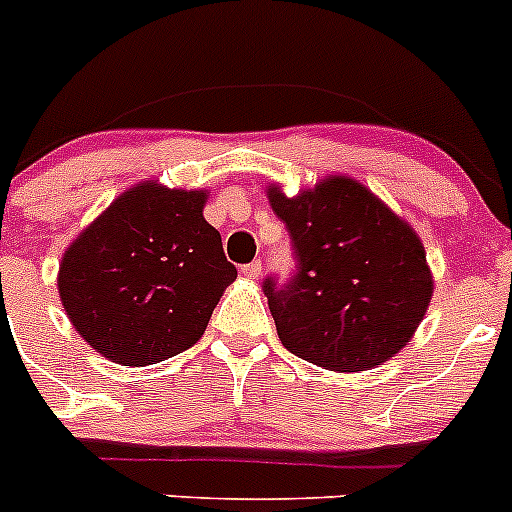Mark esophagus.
I'll use <instances>...</instances> for the list:
<instances>
[{
	"instance_id": "1",
	"label": "esophagus",
	"mask_w": 512,
	"mask_h": 512,
	"mask_svg": "<svg viewBox=\"0 0 512 512\" xmlns=\"http://www.w3.org/2000/svg\"><path fill=\"white\" fill-rule=\"evenodd\" d=\"M240 272L247 277V280H257V277L262 275V262L255 260V262H250V265H242Z\"/></svg>"
}]
</instances>
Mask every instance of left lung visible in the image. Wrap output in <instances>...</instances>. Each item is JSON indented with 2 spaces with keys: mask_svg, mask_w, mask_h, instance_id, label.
Instances as JSON below:
<instances>
[{
  "mask_svg": "<svg viewBox=\"0 0 512 512\" xmlns=\"http://www.w3.org/2000/svg\"><path fill=\"white\" fill-rule=\"evenodd\" d=\"M267 198L297 257L287 285L265 280L285 349L332 371L374 369L399 354L433 294L414 227L347 175L294 198L270 185Z\"/></svg>",
  "mask_w": 512,
  "mask_h": 512,
  "instance_id": "obj_1",
  "label": "left lung"
}]
</instances>
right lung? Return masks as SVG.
Returning a JSON list of instances; mask_svg holds the SVG:
<instances>
[{
	"label": "right lung",
	"mask_w": 512,
	"mask_h": 512,
	"mask_svg": "<svg viewBox=\"0 0 512 512\" xmlns=\"http://www.w3.org/2000/svg\"><path fill=\"white\" fill-rule=\"evenodd\" d=\"M205 190L138 183L66 247L59 297L76 332L106 359L148 366L203 337L237 277L203 218Z\"/></svg>",
	"instance_id": "obj_1"
}]
</instances>
